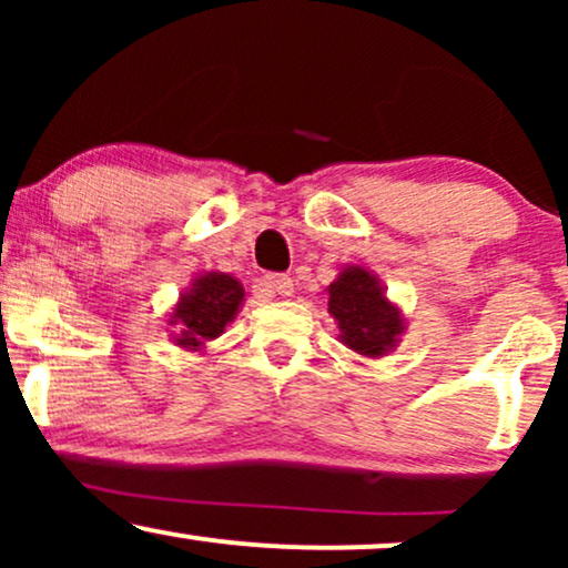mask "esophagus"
I'll use <instances>...</instances> for the list:
<instances>
[{
  "mask_svg": "<svg viewBox=\"0 0 568 568\" xmlns=\"http://www.w3.org/2000/svg\"><path fill=\"white\" fill-rule=\"evenodd\" d=\"M258 291H262L264 298L291 296V293H293V280L288 275H266L262 283H258Z\"/></svg>",
  "mask_w": 568,
  "mask_h": 568,
  "instance_id": "obj_1",
  "label": "esophagus"
}]
</instances>
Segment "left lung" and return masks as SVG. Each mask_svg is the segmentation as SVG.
Wrapping results in <instances>:
<instances>
[{
  "label": "left lung",
  "mask_w": 568,
  "mask_h": 568,
  "mask_svg": "<svg viewBox=\"0 0 568 568\" xmlns=\"http://www.w3.org/2000/svg\"><path fill=\"white\" fill-rule=\"evenodd\" d=\"M325 291L344 347L363 357H384L397 347L406 317L389 302L374 272L357 264L344 266Z\"/></svg>",
  "instance_id": "1"
}]
</instances>
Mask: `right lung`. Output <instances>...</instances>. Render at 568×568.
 Returning a JSON list of instances; mask_svg holds the SVG:
<instances>
[{"label":"right lung","mask_w":568,"mask_h":568,"mask_svg":"<svg viewBox=\"0 0 568 568\" xmlns=\"http://www.w3.org/2000/svg\"><path fill=\"white\" fill-rule=\"evenodd\" d=\"M243 302L245 288L240 280L226 272H202L181 293L179 304L168 315V325L175 328L171 334L173 344L186 352H202L207 342L224 334Z\"/></svg>","instance_id":"obj_1"}]
</instances>
